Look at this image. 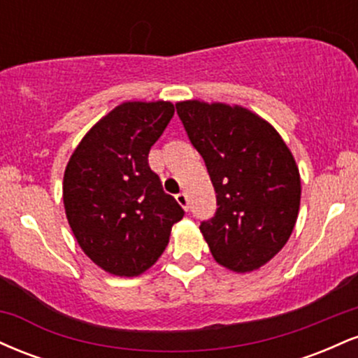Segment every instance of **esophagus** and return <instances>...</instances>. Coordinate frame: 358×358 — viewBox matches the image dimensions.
Returning <instances> with one entry per match:
<instances>
[{
  "label": "esophagus",
  "mask_w": 358,
  "mask_h": 358,
  "mask_svg": "<svg viewBox=\"0 0 358 358\" xmlns=\"http://www.w3.org/2000/svg\"><path fill=\"white\" fill-rule=\"evenodd\" d=\"M176 202H178L185 210H188V195L185 192H180L178 195H176Z\"/></svg>",
  "instance_id": "obj_1"
}]
</instances>
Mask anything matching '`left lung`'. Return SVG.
Returning <instances> with one entry per match:
<instances>
[{"mask_svg":"<svg viewBox=\"0 0 358 358\" xmlns=\"http://www.w3.org/2000/svg\"><path fill=\"white\" fill-rule=\"evenodd\" d=\"M188 139L202 155L217 196L200 224L212 256L248 273L285 248L298 219L301 180L293 155L269 122L227 104H176Z\"/></svg>","mask_w":358,"mask_h":358,"instance_id":"8db88e82","label":"left lung"}]
</instances>
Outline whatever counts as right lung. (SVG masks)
<instances>
[{
    "mask_svg": "<svg viewBox=\"0 0 358 358\" xmlns=\"http://www.w3.org/2000/svg\"><path fill=\"white\" fill-rule=\"evenodd\" d=\"M173 114L171 102H124L85 134L65 168L64 205L73 236L116 276L151 268L185 215L148 163Z\"/></svg>",
    "mask_w": 358,
    "mask_h": 358,
    "instance_id": "add662e5",
    "label": "right lung"
}]
</instances>
